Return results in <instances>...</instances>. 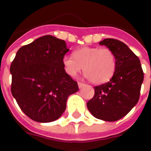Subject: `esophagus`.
<instances>
[{"instance_id": "34e87169", "label": "esophagus", "mask_w": 151, "mask_h": 151, "mask_svg": "<svg viewBox=\"0 0 151 151\" xmlns=\"http://www.w3.org/2000/svg\"><path fill=\"white\" fill-rule=\"evenodd\" d=\"M78 87H79V88H81L83 86H85V84L82 82H81V81H78Z\"/></svg>"}]
</instances>
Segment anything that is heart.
<instances>
[{
    "label": "heart",
    "instance_id": "1",
    "mask_svg": "<svg viewBox=\"0 0 151 151\" xmlns=\"http://www.w3.org/2000/svg\"><path fill=\"white\" fill-rule=\"evenodd\" d=\"M73 55L63 58L64 70L71 77L83 69L85 77L92 83L102 84L110 80L116 70L117 58L110 48L84 47L73 52Z\"/></svg>",
    "mask_w": 151,
    "mask_h": 151
}]
</instances>
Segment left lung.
Listing matches in <instances>:
<instances>
[{
	"label": "left lung",
	"mask_w": 151,
	"mask_h": 151,
	"mask_svg": "<svg viewBox=\"0 0 151 151\" xmlns=\"http://www.w3.org/2000/svg\"><path fill=\"white\" fill-rule=\"evenodd\" d=\"M114 52L117 67L108 82L95 86V95L87 107L95 117L115 122L124 117L139 99L143 71L138 56L124 43L106 38L99 42Z\"/></svg>",
	"instance_id": "obj_1"
}]
</instances>
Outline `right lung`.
Here are the masks:
<instances>
[{
  "instance_id": "right-lung-1",
  "label": "right lung",
  "mask_w": 151,
  "mask_h": 151,
  "mask_svg": "<svg viewBox=\"0 0 151 151\" xmlns=\"http://www.w3.org/2000/svg\"><path fill=\"white\" fill-rule=\"evenodd\" d=\"M66 42L51 35L36 39L18 50L10 66L11 91L22 112L35 122L47 123L66 110L77 81L64 70Z\"/></svg>"
}]
</instances>
